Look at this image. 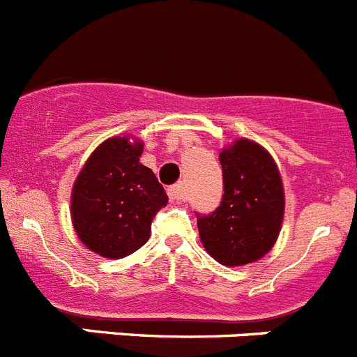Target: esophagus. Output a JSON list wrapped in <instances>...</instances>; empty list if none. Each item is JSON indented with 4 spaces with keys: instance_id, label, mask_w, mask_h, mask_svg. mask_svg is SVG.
I'll return each instance as SVG.
<instances>
[{
    "instance_id": "esophagus-1",
    "label": "esophagus",
    "mask_w": 357,
    "mask_h": 357,
    "mask_svg": "<svg viewBox=\"0 0 357 357\" xmlns=\"http://www.w3.org/2000/svg\"><path fill=\"white\" fill-rule=\"evenodd\" d=\"M167 194H169V199L171 201H185L186 197V186L183 185V183H176V185L169 186L167 188Z\"/></svg>"
}]
</instances>
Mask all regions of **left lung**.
Instances as JSON below:
<instances>
[{
  "label": "left lung",
  "instance_id": "8db88e82",
  "mask_svg": "<svg viewBox=\"0 0 357 357\" xmlns=\"http://www.w3.org/2000/svg\"><path fill=\"white\" fill-rule=\"evenodd\" d=\"M224 195L220 206L197 213L199 236L211 258L226 266L265 256L278 240L284 213L281 176L272 156L242 139L220 155Z\"/></svg>",
  "mask_w": 357,
  "mask_h": 357
}]
</instances>
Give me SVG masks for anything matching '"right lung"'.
<instances>
[{
  "mask_svg": "<svg viewBox=\"0 0 357 357\" xmlns=\"http://www.w3.org/2000/svg\"><path fill=\"white\" fill-rule=\"evenodd\" d=\"M142 142L114 137L92 153L73 188L70 215L79 240L105 258L133 255L151 236L167 194L140 163Z\"/></svg>",
  "mask_w": 357,
  "mask_h": 357,
  "instance_id": "obj_1",
  "label": "right lung"
}]
</instances>
